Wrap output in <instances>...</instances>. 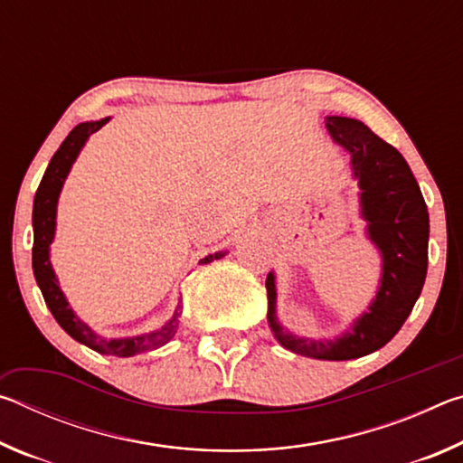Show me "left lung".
<instances>
[{
  "instance_id": "obj_1",
  "label": "left lung",
  "mask_w": 463,
  "mask_h": 463,
  "mask_svg": "<svg viewBox=\"0 0 463 463\" xmlns=\"http://www.w3.org/2000/svg\"><path fill=\"white\" fill-rule=\"evenodd\" d=\"M326 128L335 143L351 155L354 175L362 187V214L367 234L382 253L378 296L354 328L335 341H308L284 331L276 318V281L268 288V323L286 349L312 359L345 362L373 354L404 325L427 278L429 213L409 163L394 146L355 118L328 116Z\"/></svg>"
}]
</instances>
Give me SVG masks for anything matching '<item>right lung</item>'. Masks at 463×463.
<instances>
[{"instance_id": "obj_1", "label": "right lung", "mask_w": 463, "mask_h": 463, "mask_svg": "<svg viewBox=\"0 0 463 463\" xmlns=\"http://www.w3.org/2000/svg\"><path fill=\"white\" fill-rule=\"evenodd\" d=\"M106 122L108 118L98 120V122L77 124V127L69 132V137L62 140L59 151L52 155L49 167L44 171L43 182L38 185L36 195H34V208H33V226H34L33 269H34L36 284L41 288L46 307H49V310L52 312L54 320H57V323L65 328L75 341L88 345V347L98 351V354L130 357V355L145 354V351H151V349L161 347V345H165L177 331L179 312L175 310L174 318H171L165 326L151 335L132 336V339H104V336L93 333L88 325L81 323V320L73 315V310L69 308V302L61 292L57 278H54V271L51 268V260H49V247L54 237V224H57L54 222V218H57V202H59L62 182H65L69 169H71L73 161L77 159L81 146L85 145V140H88V137L93 135V132H98L101 127H104ZM218 257H222V253L203 257L200 263H210L213 260H218Z\"/></svg>"}]
</instances>
